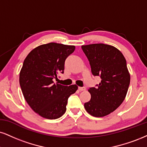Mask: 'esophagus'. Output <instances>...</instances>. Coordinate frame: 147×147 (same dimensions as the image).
Returning <instances> with one entry per match:
<instances>
[{
  "label": "esophagus",
  "instance_id": "esophagus-1",
  "mask_svg": "<svg viewBox=\"0 0 147 147\" xmlns=\"http://www.w3.org/2000/svg\"><path fill=\"white\" fill-rule=\"evenodd\" d=\"M78 90L80 91H83V90H86V88L85 87H78Z\"/></svg>",
  "mask_w": 147,
  "mask_h": 147
}]
</instances>
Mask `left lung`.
<instances>
[{"mask_svg":"<svg viewBox=\"0 0 147 147\" xmlns=\"http://www.w3.org/2000/svg\"><path fill=\"white\" fill-rule=\"evenodd\" d=\"M89 61L91 72L101 80L88 89L90 100L84 104L86 112L102 117L117 109L125 98L130 75L124 56L115 47L104 43L82 46Z\"/></svg>","mask_w":147,"mask_h":147,"instance_id":"1","label":"left lung"}]
</instances>
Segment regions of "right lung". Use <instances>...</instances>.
<instances>
[{
	"label": "right lung",
	"instance_id": "obj_1",
	"mask_svg": "<svg viewBox=\"0 0 147 147\" xmlns=\"http://www.w3.org/2000/svg\"><path fill=\"white\" fill-rule=\"evenodd\" d=\"M74 46L49 43L32 50L24 59L20 73V85L24 99L34 112L48 119L61 117L66 111L69 97L76 93V84L54 82L64 73L65 61Z\"/></svg>",
	"mask_w": 147,
	"mask_h": 147
}]
</instances>
